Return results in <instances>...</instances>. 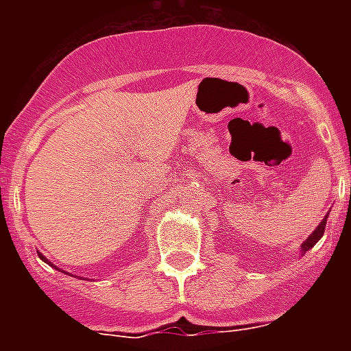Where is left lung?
Returning a JSON list of instances; mask_svg holds the SVG:
<instances>
[{
  "label": "left lung",
  "mask_w": 351,
  "mask_h": 351,
  "mask_svg": "<svg viewBox=\"0 0 351 351\" xmlns=\"http://www.w3.org/2000/svg\"><path fill=\"white\" fill-rule=\"evenodd\" d=\"M327 218H328V214H327V216H325L324 219H322L320 225L316 226V230L313 232V234L309 235V237L306 239V241H304L302 246H300V250H302L304 253H306V251H308V250H311V247L315 246V244L318 243V241H320L322 235H324V232H325V225H327Z\"/></svg>",
  "instance_id": "8db88e82"
}]
</instances>
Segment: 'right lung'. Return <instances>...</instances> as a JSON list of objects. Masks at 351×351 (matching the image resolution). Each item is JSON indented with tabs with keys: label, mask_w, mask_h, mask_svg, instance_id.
Here are the masks:
<instances>
[{
	"label": "right lung",
	"mask_w": 351,
	"mask_h": 351,
	"mask_svg": "<svg viewBox=\"0 0 351 351\" xmlns=\"http://www.w3.org/2000/svg\"><path fill=\"white\" fill-rule=\"evenodd\" d=\"M38 256L43 260V262H47V258H45V256L42 255V253H38ZM47 263H51V262H47ZM51 265H52V263H51ZM52 267H54V265H52ZM61 272H63V271H61Z\"/></svg>",
	"instance_id": "obj_1"
}]
</instances>
